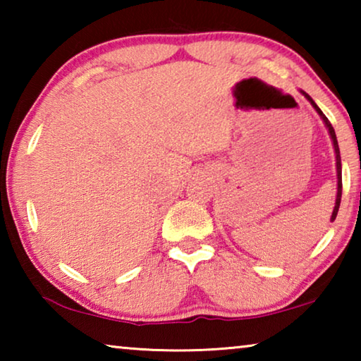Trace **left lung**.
Wrapping results in <instances>:
<instances>
[{"instance_id": "8db88e82", "label": "left lung", "mask_w": 361, "mask_h": 361, "mask_svg": "<svg viewBox=\"0 0 361 361\" xmlns=\"http://www.w3.org/2000/svg\"><path fill=\"white\" fill-rule=\"evenodd\" d=\"M301 94L305 97L310 102V105L314 106V109L317 113H319V116L322 118V121L325 122L326 129H328V133L329 137H331V142H333V146H334V154H336V173H338V192H336V204H334V209H333V213H331V221H334L336 216H338V210H339V205H341V195H342V166H341V152H339V145H338V138H336V133H334V129L333 126L329 124V121L325 114L322 113V109L317 106V103L310 99L309 94H305L304 90H301Z\"/></svg>"}]
</instances>
